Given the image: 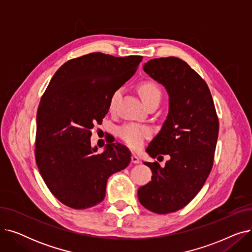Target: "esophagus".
<instances>
[{
	"mask_svg": "<svg viewBox=\"0 0 252 252\" xmlns=\"http://www.w3.org/2000/svg\"><path fill=\"white\" fill-rule=\"evenodd\" d=\"M131 162L133 163H140V158L135 154V153H133L131 154Z\"/></svg>",
	"mask_w": 252,
	"mask_h": 252,
	"instance_id": "esophagus-1",
	"label": "esophagus"
}]
</instances>
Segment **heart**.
Listing matches in <instances>:
<instances>
[{
    "mask_svg": "<svg viewBox=\"0 0 252 252\" xmlns=\"http://www.w3.org/2000/svg\"><path fill=\"white\" fill-rule=\"evenodd\" d=\"M139 93L142 100L146 104L152 99H160L161 93L153 83H143L139 86ZM119 97V91L113 92L109 100V109L112 110L115 107L116 101ZM151 135V130L148 126H145L139 124H127L119 127L118 136L125 143H126L131 148L140 147L144 139Z\"/></svg>",
    "mask_w": 252,
    "mask_h": 252,
    "instance_id": "1",
    "label": "heart"
}]
</instances>
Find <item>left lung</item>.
Returning a JSON list of instances; mask_svg holds the SVG:
<instances>
[{
	"label": "left lung",
	"mask_w": 252,
	"mask_h": 252,
	"mask_svg": "<svg viewBox=\"0 0 252 252\" xmlns=\"http://www.w3.org/2000/svg\"><path fill=\"white\" fill-rule=\"evenodd\" d=\"M143 69L168 94L167 116L146 152L169 159L164 166L144 162L153 176L138 198L145 208L164 215L186 206L201 190L213 167L219 118L206 83L182 59L156 58Z\"/></svg>",
	"instance_id": "obj_1"
}]
</instances>
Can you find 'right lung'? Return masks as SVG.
<instances>
[{"label": "right lung", "instance_id": "right-lung-1", "mask_svg": "<svg viewBox=\"0 0 252 252\" xmlns=\"http://www.w3.org/2000/svg\"><path fill=\"white\" fill-rule=\"evenodd\" d=\"M142 56L103 53L65 62L53 75L36 113L35 161L47 187L74 209L100 203L108 178L130 162L122 144L92 147V129L102 124L109 100L134 75Z\"/></svg>", "mask_w": 252, "mask_h": 252}]
</instances>
